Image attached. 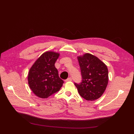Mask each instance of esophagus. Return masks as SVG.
Wrapping results in <instances>:
<instances>
[{
  "instance_id": "1",
  "label": "esophagus",
  "mask_w": 134,
  "mask_h": 134,
  "mask_svg": "<svg viewBox=\"0 0 134 134\" xmlns=\"http://www.w3.org/2000/svg\"><path fill=\"white\" fill-rule=\"evenodd\" d=\"M70 81H72V78H71V77H70V78H67V79H65V82H70Z\"/></svg>"
}]
</instances>
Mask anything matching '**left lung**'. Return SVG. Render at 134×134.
Masks as SVG:
<instances>
[{
	"instance_id": "obj_1",
	"label": "left lung",
	"mask_w": 134,
	"mask_h": 134,
	"mask_svg": "<svg viewBox=\"0 0 134 134\" xmlns=\"http://www.w3.org/2000/svg\"><path fill=\"white\" fill-rule=\"evenodd\" d=\"M81 68L82 82L74 83L80 96L87 101L99 98L105 92L108 83L107 65L92 54L78 57Z\"/></svg>"
}]
</instances>
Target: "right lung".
I'll return each mask as SVG.
<instances>
[{"label": "right lung", "instance_id": "add662e5", "mask_svg": "<svg viewBox=\"0 0 134 134\" xmlns=\"http://www.w3.org/2000/svg\"><path fill=\"white\" fill-rule=\"evenodd\" d=\"M59 53L46 52L37 60L28 74V83L37 96L47 98L58 92L64 81L59 78L55 63Z\"/></svg>", "mask_w": 134, "mask_h": 134}]
</instances>
